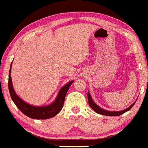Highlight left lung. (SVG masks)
I'll return each instance as SVG.
<instances>
[{"label": "left lung", "instance_id": "left-lung-1", "mask_svg": "<svg viewBox=\"0 0 148 148\" xmlns=\"http://www.w3.org/2000/svg\"><path fill=\"white\" fill-rule=\"evenodd\" d=\"M88 99L89 105H90V106L91 107L92 109L94 110V112H96L97 113L99 114L106 115V116H120V115L123 114H124L125 112H127L128 110H130L131 108H132L133 106H134V103H136V102H134L132 105H131V106H130L129 108H127V109H125V110H122V111L110 112V111H107V110H103L102 108H99V107L96 104V103H94V101H92L91 96H90V93H89V92H88Z\"/></svg>", "mask_w": 148, "mask_h": 148}]
</instances>
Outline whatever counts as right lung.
Returning <instances> with one entry per match:
<instances>
[{"instance_id": "right-lung-1", "label": "right lung", "mask_w": 148, "mask_h": 148, "mask_svg": "<svg viewBox=\"0 0 148 148\" xmlns=\"http://www.w3.org/2000/svg\"><path fill=\"white\" fill-rule=\"evenodd\" d=\"M11 67H10V72H9V91H10V96H11L12 101L15 103L17 108L25 115L34 119H47L49 118H52V117L55 116L60 112V111L63 107L65 95H66L67 92L68 91L69 87L71 86V85L73 83V81L69 82L67 84L65 85L63 88L60 89L56 100H55V101L52 104L45 107L32 106L27 104L25 102H24L22 99H21L20 98L18 97L16 94L14 92L13 86H12V78L11 76H10Z\"/></svg>"}]
</instances>
